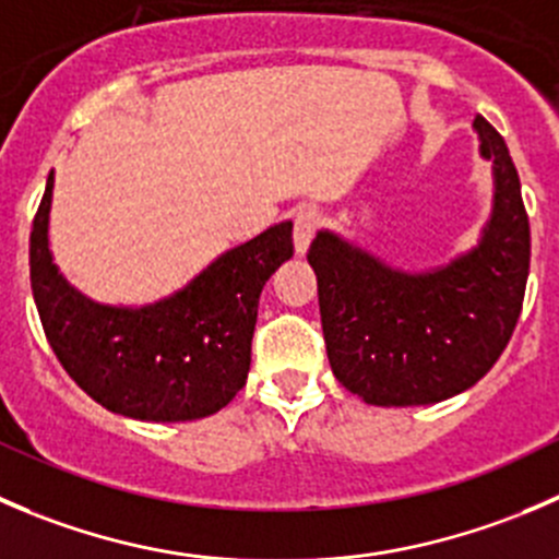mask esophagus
Masks as SVG:
<instances>
[{"label":"esophagus","mask_w":559,"mask_h":559,"mask_svg":"<svg viewBox=\"0 0 559 559\" xmlns=\"http://www.w3.org/2000/svg\"><path fill=\"white\" fill-rule=\"evenodd\" d=\"M319 224V213L313 207H300L295 215V251L306 253L308 246L313 240V231H317Z\"/></svg>","instance_id":"esophagus-1"}]
</instances>
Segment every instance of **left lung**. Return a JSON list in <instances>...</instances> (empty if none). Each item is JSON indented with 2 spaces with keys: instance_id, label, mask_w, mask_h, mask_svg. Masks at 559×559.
Here are the masks:
<instances>
[{
  "instance_id": "8db88e82",
  "label": "left lung",
  "mask_w": 559,
  "mask_h": 559,
  "mask_svg": "<svg viewBox=\"0 0 559 559\" xmlns=\"http://www.w3.org/2000/svg\"><path fill=\"white\" fill-rule=\"evenodd\" d=\"M491 213L469 251L401 270L338 231L308 248L330 368L373 406L437 404L473 388L511 341L530 275V221L502 135L475 117Z\"/></svg>"
}]
</instances>
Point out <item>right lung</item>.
I'll return each mask as SVG.
<instances>
[{
  "label": "right lung",
  "mask_w": 559,
  "mask_h": 559,
  "mask_svg": "<svg viewBox=\"0 0 559 559\" xmlns=\"http://www.w3.org/2000/svg\"><path fill=\"white\" fill-rule=\"evenodd\" d=\"M53 169L29 237L32 295L64 371L108 412L182 424L224 409L251 368L259 297L292 259V221L215 257L182 289L144 306H108L75 289L53 264Z\"/></svg>",
  "instance_id": "1"
}]
</instances>
